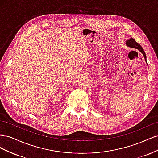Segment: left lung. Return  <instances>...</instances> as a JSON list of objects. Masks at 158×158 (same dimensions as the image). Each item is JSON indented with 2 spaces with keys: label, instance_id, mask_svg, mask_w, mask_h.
Segmentation results:
<instances>
[{
  "label": "left lung",
  "instance_id": "8db88e82",
  "mask_svg": "<svg viewBox=\"0 0 158 158\" xmlns=\"http://www.w3.org/2000/svg\"><path fill=\"white\" fill-rule=\"evenodd\" d=\"M126 45L130 47H132V48H135V49H137L139 50L143 54V55H144L145 60H146V53H145L144 49H143L142 46L139 44H138V43H137L135 40H134L133 38H131L130 40H128L126 42Z\"/></svg>",
  "mask_w": 158,
  "mask_h": 158
}]
</instances>
